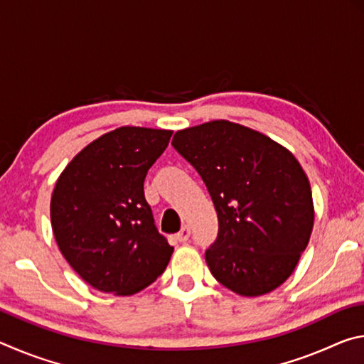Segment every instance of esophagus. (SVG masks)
<instances>
[{"label":"esophagus","instance_id":"34e87169","mask_svg":"<svg viewBox=\"0 0 364 364\" xmlns=\"http://www.w3.org/2000/svg\"><path fill=\"white\" fill-rule=\"evenodd\" d=\"M189 236H191V228L189 226H183L181 230H180V232L176 234V239L180 242H186L188 239H189Z\"/></svg>","mask_w":364,"mask_h":364}]
</instances>
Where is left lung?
I'll use <instances>...</instances> for the list:
<instances>
[{"label": "left lung", "instance_id": "left-lung-1", "mask_svg": "<svg viewBox=\"0 0 364 364\" xmlns=\"http://www.w3.org/2000/svg\"><path fill=\"white\" fill-rule=\"evenodd\" d=\"M171 146L200 175L218 215L205 260L220 284L244 297L279 287L310 241V181L291 151L263 133L213 120L175 133Z\"/></svg>", "mask_w": 364, "mask_h": 364}]
</instances>
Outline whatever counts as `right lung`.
Wrapping results in <instances>:
<instances>
[{
  "mask_svg": "<svg viewBox=\"0 0 364 364\" xmlns=\"http://www.w3.org/2000/svg\"><path fill=\"white\" fill-rule=\"evenodd\" d=\"M171 133L120 127L80 151L58 178L54 237L80 278L97 291L133 295L167 268L173 247L154 225L144 178Z\"/></svg>",
  "mask_w": 364,
  "mask_h": 364,
  "instance_id": "right-lung-1",
  "label": "right lung"
}]
</instances>
